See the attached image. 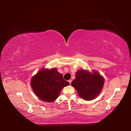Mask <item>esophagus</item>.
I'll list each match as a JSON object with an SVG mask.
<instances>
[{"label": "esophagus", "instance_id": "esophagus-1", "mask_svg": "<svg viewBox=\"0 0 131 131\" xmlns=\"http://www.w3.org/2000/svg\"><path fill=\"white\" fill-rule=\"evenodd\" d=\"M72 80H68V81H69V84H71V83H72Z\"/></svg>", "mask_w": 131, "mask_h": 131}]
</instances>
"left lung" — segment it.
Returning <instances> with one entry per match:
<instances>
[{
    "mask_svg": "<svg viewBox=\"0 0 131 131\" xmlns=\"http://www.w3.org/2000/svg\"><path fill=\"white\" fill-rule=\"evenodd\" d=\"M82 99L90 101L95 99L101 92L103 87L104 79L97 72L91 73L87 70L77 71L76 79L72 82Z\"/></svg>",
    "mask_w": 131,
    "mask_h": 131,
    "instance_id": "1",
    "label": "left lung"
}]
</instances>
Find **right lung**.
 <instances>
[{
    "mask_svg": "<svg viewBox=\"0 0 131 131\" xmlns=\"http://www.w3.org/2000/svg\"><path fill=\"white\" fill-rule=\"evenodd\" d=\"M31 87L36 96L43 101L54 102L57 99L62 89L69 85L63 79V75L57 69H42L31 80Z\"/></svg>",
    "mask_w": 131,
    "mask_h": 131,
    "instance_id": "add662e5",
    "label": "right lung"
}]
</instances>
